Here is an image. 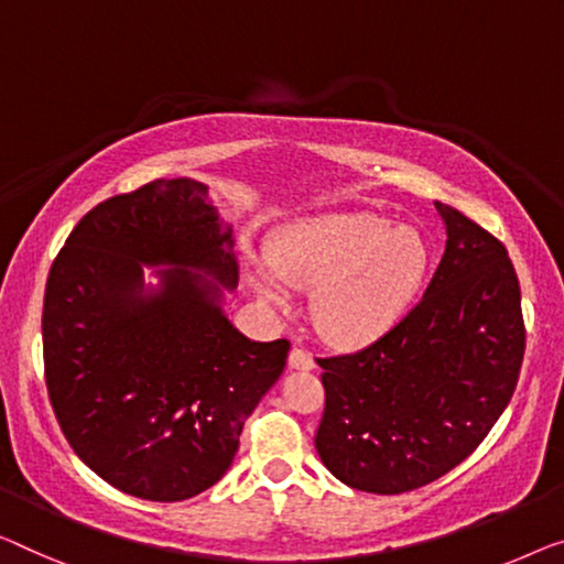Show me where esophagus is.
<instances>
[{
    "label": "esophagus",
    "mask_w": 564,
    "mask_h": 564,
    "mask_svg": "<svg viewBox=\"0 0 564 564\" xmlns=\"http://www.w3.org/2000/svg\"><path fill=\"white\" fill-rule=\"evenodd\" d=\"M289 367L291 369H314L316 367V362H314V357L308 355L306 349H291V355H289Z\"/></svg>",
    "instance_id": "1"
}]
</instances>
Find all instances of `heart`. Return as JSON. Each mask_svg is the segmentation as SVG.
<instances>
[{
    "label": "heart",
    "instance_id": "b5f03b06",
    "mask_svg": "<svg viewBox=\"0 0 564 564\" xmlns=\"http://www.w3.org/2000/svg\"><path fill=\"white\" fill-rule=\"evenodd\" d=\"M431 253L413 228L372 213L299 220L271 242L250 283L268 304L285 306L289 285L311 289V318L326 341L359 347L388 334L423 289Z\"/></svg>",
    "mask_w": 564,
    "mask_h": 564
}]
</instances>
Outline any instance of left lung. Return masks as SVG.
Here are the masks:
<instances>
[{
  "label": "left lung",
  "instance_id": "left-lung-1",
  "mask_svg": "<svg viewBox=\"0 0 564 564\" xmlns=\"http://www.w3.org/2000/svg\"><path fill=\"white\" fill-rule=\"evenodd\" d=\"M445 253L423 299L369 347L324 369L318 458L357 491L405 494L478 448L524 359L522 291L503 242L435 202Z\"/></svg>",
  "mask_w": 564,
  "mask_h": 564
}]
</instances>
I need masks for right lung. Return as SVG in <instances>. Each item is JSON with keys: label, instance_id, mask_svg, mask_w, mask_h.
<instances>
[{"label": "right lung", "instance_id": "1", "mask_svg": "<svg viewBox=\"0 0 564 564\" xmlns=\"http://www.w3.org/2000/svg\"><path fill=\"white\" fill-rule=\"evenodd\" d=\"M164 267L156 290L143 265ZM232 230L207 184L154 180L75 225L50 268L42 357L70 448L123 494L184 501L220 481L291 344L250 341L223 314Z\"/></svg>", "mask_w": 564, "mask_h": 564}]
</instances>
